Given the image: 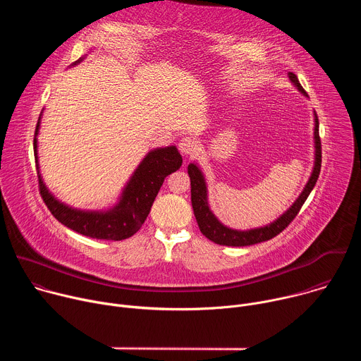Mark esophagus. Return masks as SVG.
Listing matches in <instances>:
<instances>
[{"mask_svg": "<svg viewBox=\"0 0 361 361\" xmlns=\"http://www.w3.org/2000/svg\"><path fill=\"white\" fill-rule=\"evenodd\" d=\"M178 148L184 154V156H192V154L197 151V142L191 137H184L180 140Z\"/></svg>", "mask_w": 361, "mask_h": 361, "instance_id": "34e87169", "label": "esophagus"}]
</instances>
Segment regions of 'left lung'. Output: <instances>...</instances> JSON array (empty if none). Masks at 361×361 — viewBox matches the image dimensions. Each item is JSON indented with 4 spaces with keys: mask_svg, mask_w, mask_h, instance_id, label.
Listing matches in <instances>:
<instances>
[{
    "mask_svg": "<svg viewBox=\"0 0 361 361\" xmlns=\"http://www.w3.org/2000/svg\"><path fill=\"white\" fill-rule=\"evenodd\" d=\"M288 78L293 82V85L301 94L305 95V91L301 87L297 75L294 73H288ZM320 169H322V141H320V135H319V118H317V114L314 113V166H313L312 176H310V178H308L301 194L291 204V207L287 212H284L273 223L263 226V227L250 228V230H234V228L224 226L210 210L207 184H205L204 174L201 173L200 167L195 163H190L187 171H188L190 181H191V204H192L194 216H195L197 224L200 227V231L216 244L231 245V247L252 245V244L263 243V241H267V240L276 237L294 220V217L302 207L304 201L307 200L308 195H310L312 190L314 188V185L317 183Z\"/></svg>",
    "mask_w": 361,
    "mask_h": 361,
    "instance_id": "obj_1",
    "label": "left lung"
}]
</instances>
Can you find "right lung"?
Masks as SVG:
<instances>
[{
	"mask_svg": "<svg viewBox=\"0 0 361 361\" xmlns=\"http://www.w3.org/2000/svg\"><path fill=\"white\" fill-rule=\"evenodd\" d=\"M82 60L84 59H80L73 66ZM41 116L35 127L34 156L38 170L39 191L51 214L73 231L97 240L120 241L135 234L148 217L151 205L156 200L164 178L177 171L183 164V157L177 147L169 145L148 151L130 177L128 183L124 185L118 202L111 209L102 212L73 209L49 192L39 174L37 135L39 131Z\"/></svg>",
	"mask_w": 361,
	"mask_h": 361,
	"instance_id": "obj_1",
	"label": "right lung"
}]
</instances>
